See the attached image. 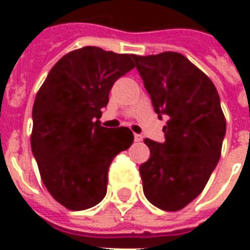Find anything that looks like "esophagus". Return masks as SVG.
<instances>
[{
  "instance_id": "1",
  "label": "esophagus",
  "mask_w": 250,
  "mask_h": 250,
  "mask_svg": "<svg viewBox=\"0 0 250 250\" xmlns=\"http://www.w3.org/2000/svg\"><path fill=\"white\" fill-rule=\"evenodd\" d=\"M134 139H135V142H142L143 141V136L139 135V134H135V135H134Z\"/></svg>"
}]
</instances>
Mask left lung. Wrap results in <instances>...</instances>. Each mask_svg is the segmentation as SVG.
<instances>
[{
    "mask_svg": "<svg viewBox=\"0 0 250 250\" xmlns=\"http://www.w3.org/2000/svg\"><path fill=\"white\" fill-rule=\"evenodd\" d=\"M132 59L158 118L168 116L163 143L145 139L150 158L139 167L143 193L154 206L177 211L198 197L220 161L226 134L220 96L181 53Z\"/></svg>",
    "mask_w": 250,
    "mask_h": 250,
    "instance_id": "1",
    "label": "left lung"
}]
</instances>
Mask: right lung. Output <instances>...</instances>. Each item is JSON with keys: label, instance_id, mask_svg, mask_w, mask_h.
<instances>
[{"label": "right lung", "instance_id": "right-lung-1", "mask_svg": "<svg viewBox=\"0 0 250 250\" xmlns=\"http://www.w3.org/2000/svg\"><path fill=\"white\" fill-rule=\"evenodd\" d=\"M134 66L132 55L84 46L62 57L36 95L32 152L45 188L66 209L98 205L112 159L134 142L130 128L99 122L114 83Z\"/></svg>", "mask_w": 250, "mask_h": 250}]
</instances>
